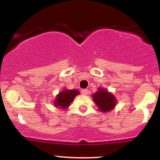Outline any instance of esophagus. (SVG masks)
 Returning a JSON list of instances; mask_svg holds the SVG:
<instances>
[{
  "mask_svg": "<svg viewBox=\"0 0 160 160\" xmlns=\"http://www.w3.org/2000/svg\"><path fill=\"white\" fill-rule=\"evenodd\" d=\"M81 92H82V94H83V95H87L88 93H89V90H88V89H82Z\"/></svg>",
  "mask_w": 160,
  "mask_h": 160,
  "instance_id": "esophagus-1",
  "label": "esophagus"
}]
</instances>
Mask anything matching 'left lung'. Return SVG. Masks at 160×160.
<instances>
[{"mask_svg":"<svg viewBox=\"0 0 160 160\" xmlns=\"http://www.w3.org/2000/svg\"><path fill=\"white\" fill-rule=\"evenodd\" d=\"M92 98L100 111L104 113L112 111L117 104L114 95L103 88H98V91L92 95Z\"/></svg>","mask_w":160,"mask_h":160,"instance_id":"left-lung-1","label":"left lung"}]
</instances>
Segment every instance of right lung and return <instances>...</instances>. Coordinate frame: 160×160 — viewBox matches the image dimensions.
<instances>
[{"instance_id": "add662e5", "label": "right lung", "mask_w": 160, "mask_h": 160, "mask_svg": "<svg viewBox=\"0 0 160 160\" xmlns=\"http://www.w3.org/2000/svg\"><path fill=\"white\" fill-rule=\"evenodd\" d=\"M80 94V92L77 89H65V90L60 92L57 95L56 100L54 102V105L57 108L66 109L70 106L71 102L77 95Z\"/></svg>"}]
</instances>
